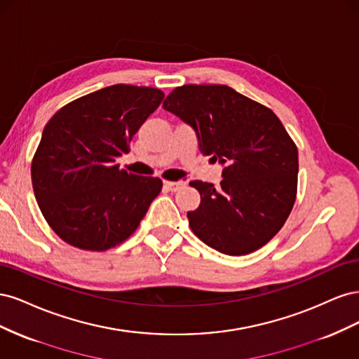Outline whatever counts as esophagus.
Segmentation results:
<instances>
[{
    "label": "esophagus",
    "instance_id": "obj_1",
    "mask_svg": "<svg viewBox=\"0 0 359 359\" xmlns=\"http://www.w3.org/2000/svg\"><path fill=\"white\" fill-rule=\"evenodd\" d=\"M184 186H186V182H182V181H165V187L169 191H178Z\"/></svg>",
    "mask_w": 359,
    "mask_h": 359
}]
</instances>
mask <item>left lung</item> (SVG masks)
<instances>
[{"label": "left lung", "mask_w": 359, "mask_h": 359, "mask_svg": "<svg viewBox=\"0 0 359 359\" xmlns=\"http://www.w3.org/2000/svg\"><path fill=\"white\" fill-rule=\"evenodd\" d=\"M163 107L190 124L203 156L222 163L220 187L190 186L201 205L189 224L217 252L241 256L264 247L293 208L298 186V148L269 107L227 85H182Z\"/></svg>", "instance_id": "left-lung-1"}]
</instances>
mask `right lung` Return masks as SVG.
<instances>
[{
    "label": "right lung",
    "instance_id": "right-lung-1",
    "mask_svg": "<svg viewBox=\"0 0 359 359\" xmlns=\"http://www.w3.org/2000/svg\"><path fill=\"white\" fill-rule=\"evenodd\" d=\"M163 91L118 83L62 106L46 124L31 163L39 208L62 241L104 252L124 243L161 191L160 178L115 165L160 106Z\"/></svg>",
    "mask_w": 359,
    "mask_h": 359
}]
</instances>
